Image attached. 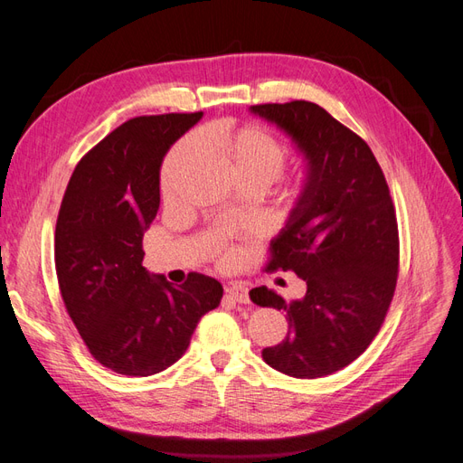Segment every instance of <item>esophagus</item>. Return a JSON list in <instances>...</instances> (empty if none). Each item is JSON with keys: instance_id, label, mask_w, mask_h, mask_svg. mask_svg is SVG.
<instances>
[{"instance_id": "1", "label": "esophagus", "mask_w": 463, "mask_h": 463, "mask_svg": "<svg viewBox=\"0 0 463 463\" xmlns=\"http://www.w3.org/2000/svg\"><path fill=\"white\" fill-rule=\"evenodd\" d=\"M226 296L235 301V303H241V305H247L249 303V289L247 288H241V286H232L226 289Z\"/></svg>"}]
</instances>
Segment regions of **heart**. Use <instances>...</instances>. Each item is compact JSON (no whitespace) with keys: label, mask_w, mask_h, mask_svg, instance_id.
Segmentation results:
<instances>
[{"label":"heart","mask_w":463,"mask_h":463,"mask_svg":"<svg viewBox=\"0 0 463 463\" xmlns=\"http://www.w3.org/2000/svg\"><path fill=\"white\" fill-rule=\"evenodd\" d=\"M203 148L216 154V158L240 184H253L260 191L269 187L284 170L288 156L286 145L259 125H243L235 129L226 125L204 128L199 137L191 135L179 141L165 156L160 172L164 201L172 203L175 199L181 175L201 156ZM223 259L232 260L233 250H223Z\"/></svg>","instance_id":"obj_1"}]
</instances>
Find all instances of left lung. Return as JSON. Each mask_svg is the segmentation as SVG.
I'll return each instance as SVG.
<instances>
[{
	"label": "left lung",
	"instance_id": "1",
	"mask_svg": "<svg viewBox=\"0 0 463 463\" xmlns=\"http://www.w3.org/2000/svg\"><path fill=\"white\" fill-rule=\"evenodd\" d=\"M249 109L291 137L307 160L266 266L296 272L307 293L286 301L266 286L249 291L253 303L284 309L289 325L262 359L288 376H326L355 361L383 326L398 279L396 210L369 145L325 108L293 100Z\"/></svg>",
	"mask_w": 463,
	"mask_h": 463
}]
</instances>
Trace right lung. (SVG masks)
Masks as SVG:
<instances>
[{"mask_svg": "<svg viewBox=\"0 0 463 463\" xmlns=\"http://www.w3.org/2000/svg\"><path fill=\"white\" fill-rule=\"evenodd\" d=\"M194 114L125 121L77 164L55 223V272L67 313L92 357L128 376L156 374L185 354L223 288L193 272L174 288L143 266V235L160 206L165 152Z\"/></svg>", "mask_w": 463, "mask_h": 463, "instance_id": "1", "label": "right lung"}]
</instances>
